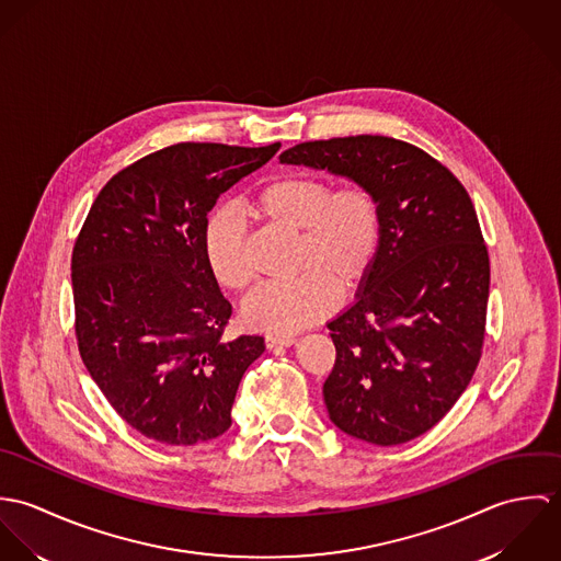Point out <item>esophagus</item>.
I'll return each mask as SVG.
<instances>
[{"label":"esophagus","mask_w":561,"mask_h":561,"mask_svg":"<svg viewBox=\"0 0 561 561\" xmlns=\"http://www.w3.org/2000/svg\"><path fill=\"white\" fill-rule=\"evenodd\" d=\"M298 339L296 336H276V334H267L265 336V347H278V345H294Z\"/></svg>","instance_id":"esophagus-1"}]
</instances>
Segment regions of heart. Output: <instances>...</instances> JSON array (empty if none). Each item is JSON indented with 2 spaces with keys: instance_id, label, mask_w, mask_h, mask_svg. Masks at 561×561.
<instances>
[{
  "instance_id": "obj_1",
  "label": "heart",
  "mask_w": 561,
  "mask_h": 561,
  "mask_svg": "<svg viewBox=\"0 0 561 561\" xmlns=\"http://www.w3.org/2000/svg\"><path fill=\"white\" fill-rule=\"evenodd\" d=\"M252 218L298 233V278L254 291L241 320L265 334L289 336L323 320L365 285L382 245V205L363 181L332 183L309 172H287L261 185L248 201ZM203 250L214 278L236 291L254 283L256 270L248 231L236 214H216L203 233Z\"/></svg>"
}]
</instances>
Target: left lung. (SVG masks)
Wrapping results in <instances>:
<instances>
[{
  "mask_svg": "<svg viewBox=\"0 0 561 561\" xmlns=\"http://www.w3.org/2000/svg\"><path fill=\"white\" fill-rule=\"evenodd\" d=\"M285 163L367 183L382 205V245L354 307L330 321L323 382L332 423L391 447L432 430L469 387L483 350L490 259L473 201L423 149L389 136L302 142Z\"/></svg>",
  "mask_w": 561,
  "mask_h": 561,
  "instance_id": "obj_1",
  "label": "left lung"
}]
</instances>
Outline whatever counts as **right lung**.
Returning a JSON list of instances; mask_svg holds the SVG:
<instances>
[{
	"label": "right lung",
	"mask_w": 561,
	"mask_h": 561,
	"mask_svg": "<svg viewBox=\"0 0 561 561\" xmlns=\"http://www.w3.org/2000/svg\"><path fill=\"white\" fill-rule=\"evenodd\" d=\"M280 145L179 142L116 172L71 259L76 339L92 380L134 430L196 445L231 427L263 336L227 339L231 305L203 250L207 214Z\"/></svg>",
	"instance_id": "right-lung-1"
}]
</instances>
